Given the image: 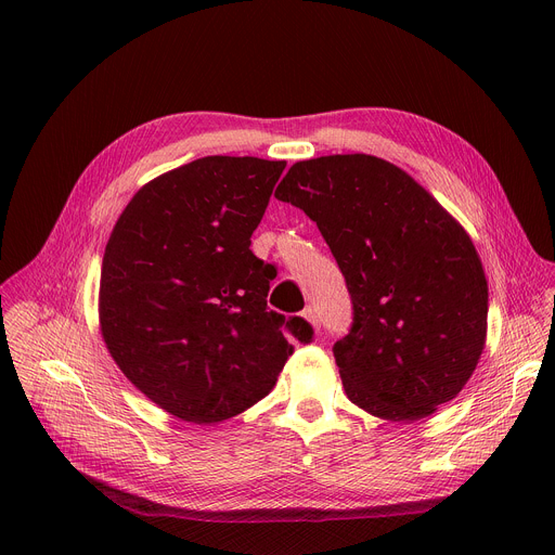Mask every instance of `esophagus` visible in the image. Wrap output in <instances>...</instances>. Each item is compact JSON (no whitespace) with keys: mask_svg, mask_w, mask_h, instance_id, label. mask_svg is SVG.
<instances>
[{"mask_svg":"<svg viewBox=\"0 0 555 555\" xmlns=\"http://www.w3.org/2000/svg\"><path fill=\"white\" fill-rule=\"evenodd\" d=\"M302 315H305V319L311 323V327H313L315 332H321V319H319V311H315L313 307H305V309H302Z\"/></svg>","mask_w":555,"mask_h":555,"instance_id":"esophagus-1","label":"esophagus"}]
</instances>
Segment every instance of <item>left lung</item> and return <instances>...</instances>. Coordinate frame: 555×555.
I'll return each instance as SVG.
<instances>
[{"instance_id":"1","label":"left lung","mask_w":555,"mask_h":555,"mask_svg":"<svg viewBox=\"0 0 555 555\" xmlns=\"http://www.w3.org/2000/svg\"><path fill=\"white\" fill-rule=\"evenodd\" d=\"M274 197L315 221L345 276L353 323L334 356L347 398L390 422L454 400L488 327L467 232L409 173L364 153L296 163Z\"/></svg>"}]
</instances>
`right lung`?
<instances>
[{
	"mask_svg": "<svg viewBox=\"0 0 555 555\" xmlns=\"http://www.w3.org/2000/svg\"><path fill=\"white\" fill-rule=\"evenodd\" d=\"M285 163L208 155L142 186L101 270L105 345L151 402L217 424L263 400L309 343L300 315L272 311V268L250 250Z\"/></svg>",
	"mask_w": 555,
	"mask_h": 555,
	"instance_id": "add662e5",
	"label": "right lung"
}]
</instances>
